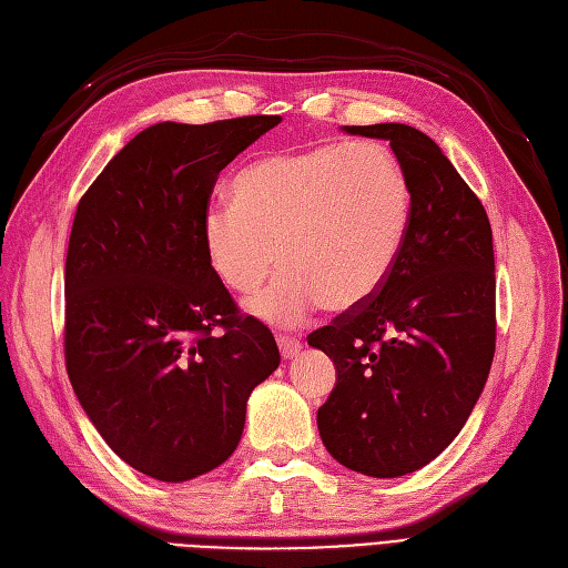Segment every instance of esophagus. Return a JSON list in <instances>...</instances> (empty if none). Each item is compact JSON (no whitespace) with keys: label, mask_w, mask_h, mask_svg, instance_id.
<instances>
[{"label":"esophagus","mask_w":568,"mask_h":568,"mask_svg":"<svg viewBox=\"0 0 568 568\" xmlns=\"http://www.w3.org/2000/svg\"><path fill=\"white\" fill-rule=\"evenodd\" d=\"M277 348H281V356L283 358H293L300 354V348H303V344H300L295 336H277Z\"/></svg>","instance_id":"obj_1"}]
</instances>
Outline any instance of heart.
<instances>
[{
	"label": "heart",
	"mask_w": 568,
	"mask_h": 568,
	"mask_svg": "<svg viewBox=\"0 0 568 568\" xmlns=\"http://www.w3.org/2000/svg\"><path fill=\"white\" fill-rule=\"evenodd\" d=\"M234 192L236 202L202 212L204 253L236 293L256 291L281 261L285 273L248 303L273 324L305 322L320 305H366L388 281L413 212L400 159L376 141L263 155Z\"/></svg>",
	"instance_id": "heart-1"
}]
</instances>
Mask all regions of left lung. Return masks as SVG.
<instances>
[{"mask_svg":"<svg viewBox=\"0 0 568 568\" xmlns=\"http://www.w3.org/2000/svg\"><path fill=\"white\" fill-rule=\"evenodd\" d=\"M344 131L390 141L413 212L381 291L307 336L336 368L317 427L342 466L397 478L437 458L484 393L496 354L493 232L474 190L419 129Z\"/></svg>","mask_w":568,"mask_h":568,"instance_id":"obj_1","label":"left lung"}]
</instances>
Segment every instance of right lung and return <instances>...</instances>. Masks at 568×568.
<instances>
[{"label": "right lung", "instance_id": "add662e5", "mask_svg": "<svg viewBox=\"0 0 568 568\" xmlns=\"http://www.w3.org/2000/svg\"><path fill=\"white\" fill-rule=\"evenodd\" d=\"M281 116L161 122L84 192L65 258V368L110 449L165 484L239 446L251 390L281 364L204 253L216 178Z\"/></svg>", "mask_w": 568, "mask_h": 568}]
</instances>
